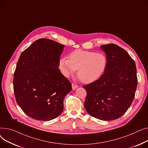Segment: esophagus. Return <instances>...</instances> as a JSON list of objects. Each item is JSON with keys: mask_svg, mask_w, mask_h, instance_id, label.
<instances>
[{"mask_svg": "<svg viewBox=\"0 0 148 148\" xmlns=\"http://www.w3.org/2000/svg\"><path fill=\"white\" fill-rule=\"evenodd\" d=\"M78 87H79V86L77 84H75L74 83L72 84V88H73V90H75V89H77Z\"/></svg>", "mask_w": 148, "mask_h": 148, "instance_id": "34e87169", "label": "esophagus"}]
</instances>
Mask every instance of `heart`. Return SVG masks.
Returning <instances> with one entry per match:
<instances>
[{"label":"heart","mask_w":148,"mask_h":148,"mask_svg":"<svg viewBox=\"0 0 148 148\" xmlns=\"http://www.w3.org/2000/svg\"><path fill=\"white\" fill-rule=\"evenodd\" d=\"M68 58H62L60 66L65 76L73 74L75 69L77 76L84 83H90L97 80L105 71L107 59L105 54L94 51L76 50Z\"/></svg>","instance_id":"obj_1"}]
</instances>
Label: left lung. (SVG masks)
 I'll return each instance as SVG.
<instances>
[{"label":"left lung","mask_w":148,"mask_h":148,"mask_svg":"<svg viewBox=\"0 0 148 148\" xmlns=\"http://www.w3.org/2000/svg\"><path fill=\"white\" fill-rule=\"evenodd\" d=\"M107 59L104 73L83 86L86 90L84 107L93 117L103 121L118 119L131 106L137 86L134 60L114 44L102 45Z\"/></svg>","instance_id":"8db88e82"}]
</instances>
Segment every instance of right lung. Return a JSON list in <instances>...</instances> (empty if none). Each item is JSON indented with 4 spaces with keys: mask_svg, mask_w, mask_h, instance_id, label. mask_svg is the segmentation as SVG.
<instances>
[{
    "mask_svg": "<svg viewBox=\"0 0 148 148\" xmlns=\"http://www.w3.org/2000/svg\"><path fill=\"white\" fill-rule=\"evenodd\" d=\"M64 45L47 38L35 41L23 51L15 68L13 88L15 99L29 117L39 121L57 118L71 83L59 69Z\"/></svg>",
    "mask_w": 148,
    "mask_h": 148,
    "instance_id": "right-lung-1",
    "label": "right lung"
}]
</instances>
